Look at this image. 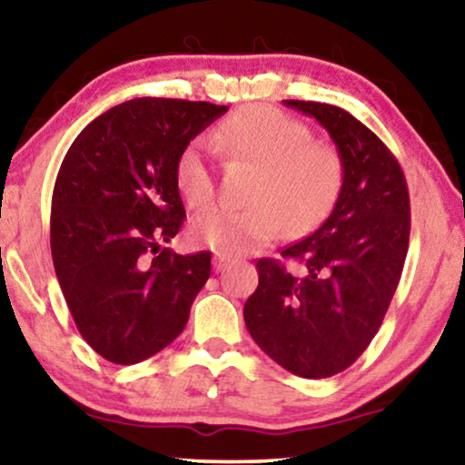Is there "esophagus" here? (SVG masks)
I'll return each mask as SVG.
<instances>
[{
	"label": "esophagus",
	"instance_id": "1",
	"mask_svg": "<svg viewBox=\"0 0 465 465\" xmlns=\"http://www.w3.org/2000/svg\"><path fill=\"white\" fill-rule=\"evenodd\" d=\"M228 264H231V258L224 256V253H215V256H213V269L215 271H218V272L224 271Z\"/></svg>",
	"mask_w": 465,
	"mask_h": 465
}]
</instances>
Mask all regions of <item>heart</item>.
Segmentation results:
<instances>
[{"label": "heart", "mask_w": 465, "mask_h": 465, "mask_svg": "<svg viewBox=\"0 0 465 465\" xmlns=\"http://www.w3.org/2000/svg\"><path fill=\"white\" fill-rule=\"evenodd\" d=\"M213 145L234 161L256 164L247 188V207L215 205L190 224L196 245L220 253H247L279 232L301 237L330 213L345 182V163L334 145L315 142L301 120L277 107L253 104L222 120ZM175 183L190 207L213 199L212 164L199 142L188 143L175 161Z\"/></svg>", "instance_id": "1"}]
</instances>
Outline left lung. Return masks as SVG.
Masks as SVG:
<instances>
[{"instance_id": "obj_1", "label": "left lung", "mask_w": 465, "mask_h": 465, "mask_svg": "<svg viewBox=\"0 0 465 465\" xmlns=\"http://www.w3.org/2000/svg\"><path fill=\"white\" fill-rule=\"evenodd\" d=\"M283 104L330 133L345 182L330 218L282 252L302 271L258 260V288L243 317L252 339L279 366L326 379L366 351L396 294L411 237L409 186L391 150L342 107Z\"/></svg>"}]
</instances>
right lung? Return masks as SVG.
Segmentation results:
<instances>
[{
	"label": "right lung",
	"mask_w": 465,
	"mask_h": 465,
	"mask_svg": "<svg viewBox=\"0 0 465 465\" xmlns=\"http://www.w3.org/2000/svg\"><path fill=\"white\" fill-rule=\"evenodd\" d=\"M226 105L143 97L94 118L63 158L50 250L82 339L114 364L173 342L212 272V253L163 243L186 218L175 161Z\"/></svg>",
	"instance_id": "add662e5"
}]
</instances>
